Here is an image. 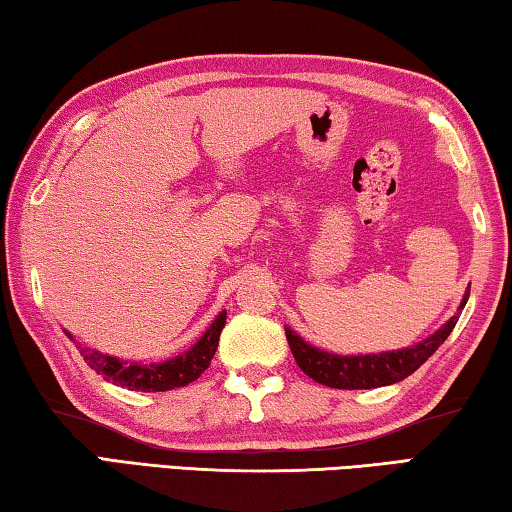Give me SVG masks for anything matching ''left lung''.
<instances>
[{"instance_id":"left-lung-1","label":"left lung","mask_w":512,"mask_h":512,"mask_svg":"<svg viewBox=\"0 0 512 512\" xmlns=\"http://www.w3.org/2000/svg\"><path fill=\"white\" fill-rule=\"evenodd\" d=\"M469 290L465 292L463 301H460L458 313L463 311L467 304ZM458 322V315L451 317L438 331L429 338L417 342L413 347L397 349V351H381V354H358V356H340L329 354L313 345L304 342V338L286 326V338L292 356H295L297 365L306 376H311L313 381L329 385V388L338 390H370L381 388V385H392L397 381H404L406 376L413 374L417 367L424 365L429 360L435 349L449 338V333L454 331Z\"/></svg>"}]
</instances>
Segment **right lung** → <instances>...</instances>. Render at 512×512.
Masks as SVG:
<instances>
[{
	"label": "right lung",
	"mask_w": 512,
	"mask_h": 512,
	"mask_svg": "<svg viewBox=\"0 0 512 512\" xmlns=\"http://www.w3.org/2000/svg\"><path fill=\"white\" fill-rule=\"evenodd\" d=\"M226 324V311L215 317L213 324L208 326L204 335L192 345L188 351L174 356L170 360H163V363H131V360H122L115 356L99 354L95 349L79 347L81 356L86 363L102 374L106 381H113L115 385H122V388L129 390H140V392H165L174 388H183L192 381H197L201 374L208 370L211 365V358L215 356L217 342H220V333ZM65 335L70 340L72 333Z\"/></svg>",
	"instance_id": "obj_1"
}]
</instances>
